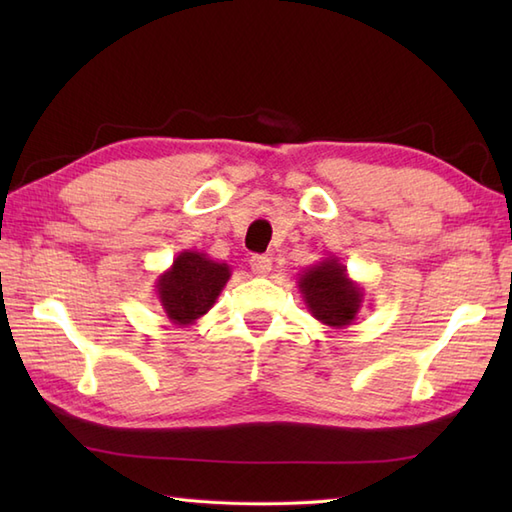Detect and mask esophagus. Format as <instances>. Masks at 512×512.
<instances>
[{"label":"esophagus","instance_id":"34e87169","mask_svg":"<svg viewBox=\"0 0 512 512\" xmlns=\"http://www.w3.org/2000/svg\"><path fill=\"white\" fill-rule=\"evenodd\" d=\"M250 268H253V273L257 277H266L270 273V268H273V264H270V259L266 255H253L250 257Z\"/></svg>","mask_w":512,"mask_h":512}]
</instances>
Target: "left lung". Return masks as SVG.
<instances>
[{
	"mask_svg": "<svg viewBox=\"0 0 512 512\" xmlns=\"http://www.w3.org/2000/svg\"><path fill=\"white\" fill-rule=\"evenodd\" d=\"M297 286L308 312L332 330L352 325L363 306V286L350 279L347 266L334 255L303 270Z\"/></svg>",
	"mask_w": 512,
	"mask_h": 512,
	"instance_id": "1",
	"label": "left lung"
}]
</instances>
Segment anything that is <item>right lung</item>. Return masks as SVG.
I'll use <instances>...</instances> for the list:
<instances>
[{
    "label": "right lung",
    "instance_id": "obj_1",
    "mask_svg": "<svg viewBox=\"0 0 512 512\" xmlns=\"http://www.w3.org/2000/svg\"><path fill=\"white\" fill-rule=\"evenodd\" d=\"M231 279V266L200 250H182L156 279L162 312L173 325H191L209 312Z\"/></svg>",
    "mask_w": 512,
    "mask_h": 512
}]
</instances>
